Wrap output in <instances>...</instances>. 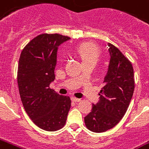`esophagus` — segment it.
Instances as JSON below:
<instances>
[{
  "mask_svg": "<svg viewBox=\"0 0 149 149\" xmlns=\"http://www.w3.org/2000/svg\"><path fill=\"white\" fill-rule=\"evenodd\" d=\"M72 102H80L81 101V99L80 98H77V97H72Z\"/></svg>",
  "mask_w": 149,
  "mask_h": 149,
  "instance_id": "1",
  "label": "esophagus"
}]
</instances>
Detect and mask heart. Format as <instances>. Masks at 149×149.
<instances>
[{
  "mask_svg": "<svg viewBox=\"0 0 149 149\" xmlns=\"http://www.w3.org/2000/svg\"><path fill=\"white\" fill-rule=\"evenodd\" d=\"M77 52L83 63H86L89 61L97 62L100 56L99 47L95 43L90 42L81 43L77 47Z\"/></svg>",
  "mask_w": 149,
  "mask_h": 149,
  "instance_id": "heart-1",
  "label": "heart"
}]
</instances>
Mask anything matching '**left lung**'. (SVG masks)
Segmentation results:
<instances>
[{"instance_id": "8db88e82", "label": "left lung", "mask_w": 149, "mask_h": 149, "mask_svg": "<svg viewBox=\"0 0 149 149\" xmlns=\"http://www.w3.org/2000/svg\"><path fill=\"white\" fill-rule=\"evenodd\" d=\"M110 64L100 91V100L85 117L86 127L93 132H104L118 124L129 107L135 89L131 61L111 43H108Z\"/></svg>"}]
</instances>
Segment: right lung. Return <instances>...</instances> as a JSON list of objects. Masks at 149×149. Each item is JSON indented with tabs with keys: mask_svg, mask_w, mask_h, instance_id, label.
<instances>
[{
	"mask_svg": "<svg viewBox=\"0 0 149 149\" xmlns=\"http://www.w3.org/2000/svg\"><path fill=\"white\" fill-rule=\"evenodd\" d=\"M69 37L42 34L22 50L17 69V85L24 109L35 125L47 132L61 129L67 120L71 99L50 88L55 80L58 47Z\"/></svg>",
	"mask_w": 149,
	"mask_h": 149,
	"instance_id": "1",
	"label": "right lung"
}]
</instances>
